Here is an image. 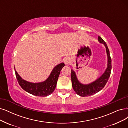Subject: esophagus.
I'll list each match as a JSON object with an SVG mask.
<instances>
[{
    "instance_id": "1",
    "label": "esophagus",
    "mask_w": 128,
    "mask_h": 128,
    "mask_svg": "<svg viewBox=\"0 0 128 128\" xmlns=\"http://www.w3.org/2000/svg\"><path fill=\"white\" fill-rule=\"evenodd\" d=\"M64 61L66 65H69L70 64V59L69 57L65 58Z\"/></svg>"
}]
</instances>
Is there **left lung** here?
I'll return each mask as SVG.
<instances>
[{"label": "left lung", "instance_id": "8db88e82", "mask_svg": "<svg viewBox=\"0 0 128 128\" xmlns=\"http://www.w3.org/2000/svg\"><path fill=\"white\" fill-rule=\"evenodd\" d=\"M98 41L101 44H103L104 45L108 57L107 68L102 75L92 83L88 84H84L80 82L76 77L75 72L71 69V78L72 88L76 93L81 96H88L98 92L104 88L110 77L111 71V59L109 50L104 41L100 36L98 37Z\"/></svg>", "mask_w": 128, "mask_h": 128}]
</instances>
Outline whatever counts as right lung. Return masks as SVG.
<instances>
[{"label":"right lung","mask_w":128,"mask_h":128,"mask_svg":"<svg viewBox=\"0 0 128 128\" xmlns=\"http://www.w3.org/2000/svg\"><path fill=\"white\" fill-rule=\"evenodd\" d=\"M64 66L61 63L53 69L49 77L43 82L32 83L22 79L14 68L16 78L20 86L27 92L39 96H46L52 94L54 90L60 71Z\"/></svg>","instance_id":"right-lung-1"}]
</instances>
